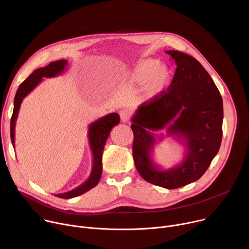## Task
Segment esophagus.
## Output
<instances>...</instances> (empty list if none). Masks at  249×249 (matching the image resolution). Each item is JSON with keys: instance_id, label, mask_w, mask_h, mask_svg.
Masks as SVG:
<instances>
[{"instance_id": "obj_1", "label": "esophagus", "mask_w": 249, "mask_h": 249, "mask_svg": "<svg viewBox=\"0 0 249 249\" xmlns=\"http://www.w3.org/2000/svg\"><path fill=\"white\" fill-rule=\"evenodd\" d=\"M130 117H131V112L127 109H124V110H121L120 111V118H121V121L126 123L130 120Z\"/></svg>"}]
</instances>
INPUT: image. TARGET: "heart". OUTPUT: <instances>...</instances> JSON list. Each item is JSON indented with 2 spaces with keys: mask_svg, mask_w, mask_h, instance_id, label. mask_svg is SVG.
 I'll list each match as a JSON object with an SVG mask.
<instances>
[{
  "mask_svg": "<svg viewBox=\"0 0 249 249\" xmlns=\"http://www.w3.org/2000/svg\"><path fill=\"white\" fill-rule=\"evenodd\" d=\"M170 81V68L151 58L140 60L129 74V82L136 87H143V95L148 101L160 97L167 89Z\"/></svg>",
  "mask_w": 249,
  "mask_h": 249,
  "instance_id": "obj_1",
  "label": "heart"
}]
</instances>
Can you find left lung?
I'll return each instance as SVG.
<instances>
[{"instance_id":"obj_1","label":"left lung","mask_w":249,"mask_h":249,"mask_svg":"<svg viewBox=\"0 0 249 249\" xmlns=\"http://www.w3.org/2000/svg\"><path fill=\"white\" fill-rule=\"evenodd\" d=\"M176 64L167 90L142 103L132 118L133 158L143 178L155 185L176 189L198 180L219 152L223 137V99L204 67L193 57L166 51ZM168 126L187 148L184 161L161 171L150 159L155 138L151 130Z\"/></svg>"}]
</instances>
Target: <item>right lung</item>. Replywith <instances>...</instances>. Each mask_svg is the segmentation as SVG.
Here are the masks:
<instances>
[{"mask_svg": "<svg viewBox=\"0 0 249 249\" xmlns=\"http://www.w3.org/2000/svg\"><path fill=\"white\" fill-rule=\"evenodd\" d=\"M67 63H68L67 60H64V59L51 62L46 67L35 70L25 81H23L19 85V88L18 89L15 96L14 111L11 119V140H12L14 149H15V126H16V120L18 118L21 101L35 87L42 81L43 78H52L62 74L67 66ZM119 122H120L119 114L110 113L99 118L98 120H96L95 122L89 125V146L92 152V169L89 179L85 183H83L82 185H80L79 187L73 190L66 193L55 194V196L63 199L74 198L84 194L85 192L96 186L101 177L102 153L106 143V140H107L111 129L115 125H117Z\"/></svg>", "mask_w": 249, "mask_h": 249, "instance_id": "right-lung-1", "label": "right lung"}]
</instances>
